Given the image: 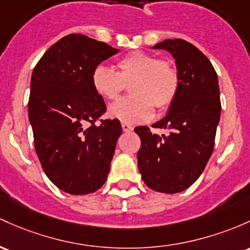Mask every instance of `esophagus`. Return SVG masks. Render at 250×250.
I'll use <instances>...</instances> for the list:
<instances>
[{"mask_svg": "<svg viewBox=\"0 0 250 250\" xmlns=\"http://www.w3.org/2000/svg\"><path fill=\"white\" fill-rule=\"evenodd\" d=\"M122 129H123V131H131L134 128H133V125H129V123L122 122Z\"/></svg>", "mask_w": 250, "mask_h": 250, "instance_id": "esophagus-1", "label": "esophagus"}]
</instances>
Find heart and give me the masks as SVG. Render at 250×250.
Here are the masks:
<instances>
[{"label":"heart","mask_w":250,"mask_h":250,"mask_svg":"<svg viewBox=\"0 0 250 250\" xmlns=\"http://www.w3.org/2000/svg\"><path fill=\"white\" fill-rule=\"evenodd\" d=\"M117 72L98 65L91 75L95 92L104 100H115L130 84L131 96L121 98L109 106L111 119L125 123L149 121L154 108L165 110L173 103L179 89L177 68L169 60L158 59L150 53L135 51L116 62Z\"/></svg>","instance_id":"obj_1"}]
</instances>
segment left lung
<instances>
[{
    "mask_svg": "<svg viewBox=\"0 0 250 250\" xmlns=\"http://www.w3.org/2000/svg\"><path fill=\"white\" fill-rule=\"evenodd\" d=\"M153 48L173 56L179 89L166 116L154 125L167 135L152 134L146 125L135 128L141 139L138 166L148 188L177 193L198 179L212 154L221 116L218 78L210 60L188 41L167 39Z\"/></svg>",
    "mask_w": 250,
    "mask_h": 250,
    "instance_id": "obj_1",
    "label": "left lung"
}]
</instances>
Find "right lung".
<instances>
[{"instance_id":"add662e5","label":"right lung","mask_w":250,"mask_h":250,"mask_svg":"<svg viewBox=\"0 0 250 250\" xmlns=\"http://www.w3.org/2000/svg\"><path fill=\"white\" fill-rule=\"evenodd\" d=\"M117 52L86 35L68 34L33 70L28 117L35 152L48 179L66 193H92L108 178L122 127L116 119L94 123L106 106L91 75Z\"/></svg>"}]
</instances>
